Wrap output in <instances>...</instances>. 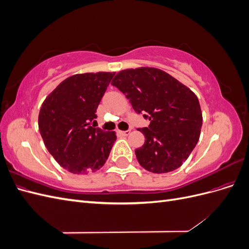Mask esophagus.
Returning a JSON list of instances; mask_svg holds the SVG:
<instances>
[{
	"label": "esophagus",
	"mask_w": 249,
	"mask_h": 249,
	"mask_svg": "<svg viewBox=\"0 0 249 249\" xmlns=\"http://www.w3.org/2000/svg\"><path fill=\"white\" fill-rule=\"evenodd\" d=\"M130 132H131L130 130H127V131H119L118 133L122 135V136H127V135L130 134Z\"/></svg>",
	"instance_id": "34e87169"
}]
</instances>
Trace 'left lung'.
<instances>
[{"label":"left lung","instance_id":"left-lung-1","mask_svg":"<svg viewBox=\"0 0 249 249\" xmlns=\"http://www.w3.org/2000/svg\"><path fill=\"white\" fill-rule=\"evenodd\" d=\"M148 127L138 129L145 142L135 150L141 166L166 173L182 166L199 139L202 113L197 96L179 81L155 67L120 71L113 79Z\"/></svg>","mask_w":249,"mask_h":249}]
</instances>
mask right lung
Listing matches in <instances>:
<instances>
[{
  "label": "right lung",
  "mask_w": 249,
  "mask_h": 249,
  "mask_svg": "<svg viewBox=\"0 0 249 249\" xmlns=\"http://www.w3.org/2000/svg\"><path fill=\"white\" fill-rule=\"evenodd\" d=\"M115 72L71 76L42 103L38 127L44 145L61 167L76 175L99 170L116 140L114 131L90 125Z\"/></svg>",
  "instance_id": "obj_1"
}]
</instances>
